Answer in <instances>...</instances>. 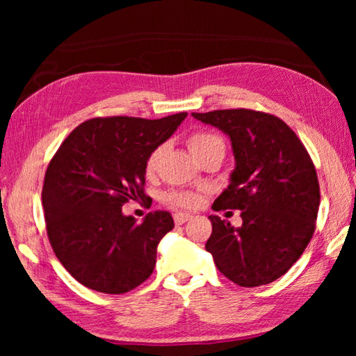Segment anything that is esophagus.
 Instances as JSON below:
<instances>
[{"label": "esophagus", "mask_w": 356, "mask_h": 356, "mask_svg": "<svg viewBox=\"0 0 356 356\" xmlns=\"http://www.w3.org/2000/svg\"><path fill=\"white\" fill-rule=\"evenodd\" d=\"M188 220H191L190 213H174V222H176V225H184V222Z\"/></svg>", "instance_id": "esophagus-1"}]
</instances>
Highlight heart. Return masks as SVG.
Masks as SVG:
<instances>
[{
  "instance_id": "heart-1",
  "label": "heart",
  "mask_w": 356,
  "mask_h": 356,
  "mask_svg": "<svg viewBox=\"0 0 356 356\" xmlns=\"http://www.w3.org/2000/svg\"><path fill=\"white\" fill-rule=\"evenodd\" d=\"M186 146H188L190 152L196 156L197 160L201 156L209 152L210 149L216 146H225L221 138L215 134H210V131H196L188 136L186 140ZM161 156V147H155L152 152L147 155L146 163H144V171H146V176H154L159 170ZM201 193L191 191V190H172L168 191L165 195V202L170 204L171 207H179V209H196L201 204Z\"/></svg>"
}]
</instances>
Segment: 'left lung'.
<instances>
[{
	"label": "left lung",
	"mask_w": 356,
	"mask_h": 356,
	"mask_svg": "<svg viewBox=\"0 0 356 356\" xmlns=\"http://www.w3.org/2000/svg\"><path fill=\"white\" fill-rule=\"evenodd\" d=\"M229 135L236 170L212 209L242 210L232 227L209 216L206 250L216 268L236 284L256 287L284 275L303 254L321 204V188L308 150L284 120L270 113L236 108L193 113Z\"/></svg>",
	"instance_id": "1"
}]
</instances>
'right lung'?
<instances>
[{
	"mask_svg": "<svg viewBox=\"0 0 356 356\" xmlns=\"http://www.w3.org/2000/svg\"><path fill=\"white\" fill-rule=\"evenodd\" d=\"M185 118H94L78 125L53 155L42 188L47 236L59 262L83 286L119 295L152 275L156 246L174 227L172 216L156 210L136 222L122 206L147 204V155Z\"/></svg>",
	"mask_w": 356,
	"mask_h": 356,
	"instance_id": "obj_1",
	"label": "right lung"
}]
</instances>
